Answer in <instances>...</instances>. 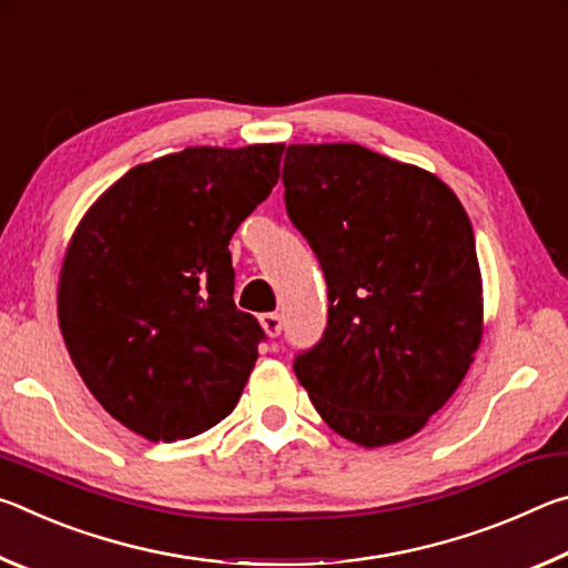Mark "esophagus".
I'll use <instances>...</instances> for the list:
<instances>
[{
	"label": "esophagus",
	"mask_w": 568,
	"mask_h": 568,
	"mask_svg": "<svg viewBox=\"0 0 568 568\" xmlns=\"http://www.w3.org/2000/svg\"><path fill=\"white\" fill-rule=\"evenodd\" d=\"M261 325H263L267 338H277V335H281V331H283V321H281V315H277V313H263Z\"/></svg>",
	"instance_id": "esophagus-1"
}]
</instances>
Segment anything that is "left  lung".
<instances>
[{
    "mask_svg": "<svg viewBox=\"0 0 568 568\" xmlns=\"http://www.w3.org/2000/svg\"><path fill=\"white\" fill-rule=\"evenodd\" d=\"M285 207L328 283V328L295 376L363 448L416 436L466 378L484 283L464 205L434 172L351 142L287 145Z\"/></svg>",
    "mask_w": 568,
    "mask_h": 568,
    "instance_id": "obj_1",
    "label": "left lung"
}]
</instances>
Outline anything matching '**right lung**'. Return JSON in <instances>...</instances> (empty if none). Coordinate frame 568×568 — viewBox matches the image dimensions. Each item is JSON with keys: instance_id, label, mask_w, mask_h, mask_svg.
<instances>
[{"instance_id": "obj_1", "label": "right lung", "mask_w": 568, "mask_h": 568, "mask_svg": "<svg viewBox=\"0 0 568 568\" xmlns=\"http://www.w3.org/2000/svg\"><path fill=\"white\" fill-rule=\"evenodd\" d=\"M283 150L185 148L142 162L74 227L57 285L67 353L142 438L203 434L243 396L263 328L235 307L227 245L271 195Z\"/></svg>"}]
</instances>
